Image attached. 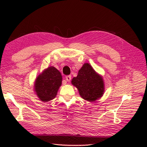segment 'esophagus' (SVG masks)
<instances>
[{
	"instance_id": "esophagus-1",
	"label": "esophagus",
	"mask_w": 147,
	"mask_h": 147,
	"mask_svg": "<svg viewBox=\"0 0 147 147\" xmlns=\"http://www.w3.org/2000/svg\"><path fill=\"white\" fill-rule=\"evenodd\" d=\"M65 80L67 81V82H70L71 80V75H67L65 77Z\"/></svg>"
}]
</instances>
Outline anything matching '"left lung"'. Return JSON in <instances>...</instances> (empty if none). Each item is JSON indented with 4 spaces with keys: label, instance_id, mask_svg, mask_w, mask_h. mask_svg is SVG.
<instances>
[{
    "label": "left lung",
    "instance_id": "left-lung-1",
    "mask_svg": "<svg viewBox=\"0 0 147 147\" xmlns=\"http://www.w3.org/2000/svg\"><path fill=\"white\" fill-rule=\"evenodd\" d=\"M71 83L78 90L81 96L89 102L101 97L104 92L102 78L88 63L83 64L78 76L73 78Z\"/></svg>",
    "mask_w": 147,
    "mask_h": 147
}]
</instances>
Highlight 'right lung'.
I'll list each match as a JSON object with an SVG mask.
<instances>
[{"label":"right lung","instance_id":"add662e5","mask_svg":"<svg viewBox=\"0 0 147 147\" xmlns=\"http://www.w3.org/2000/svg\"><path fill=\"white\" fill-rule=\"evenodd\" d=\"M61 84V73L55 67L51 66L37 77L35 91L42 101L48 102L55 97Z\"/></svg>","mask_w":147,"mask_h":147}]
</instances>
